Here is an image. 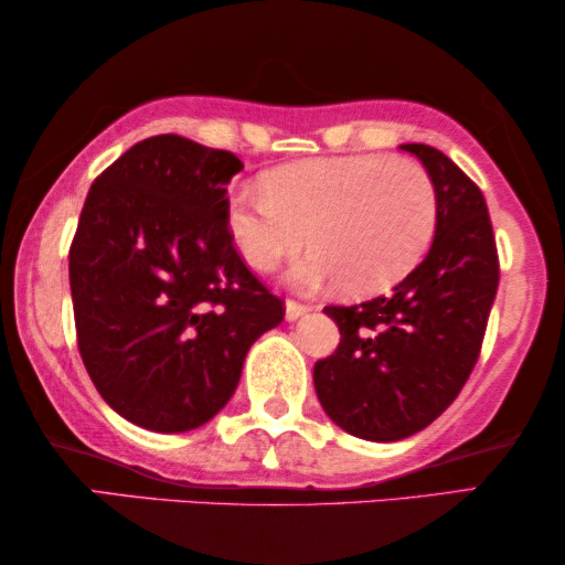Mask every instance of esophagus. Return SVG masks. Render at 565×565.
<instances>
[{"label": "esophagus", "instance_id": "1", "mask_svg": "<svg viewBox=\"0 0 565 565\" xmlns=\"http://www.w3.org/2000/svg\"><path fill=\"white\" fill-rule=\"evenodd\" d=\"M308 311H311V306L298 303V300H288V303H285V319L288 321H298L300 316H306Z\"/></svg>", "mask_w": 565, "mask_h": 565}]
</instances>
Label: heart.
Instances as JSON below:
<instances>
[{"mask_svg": "<svg viewBox=\"0 0 565 565\" xmlns=\"http://www.w3.org/2000/svg\"><path fill=\"white\" fill-rule=\"evenodd\" d=\"M437 215V188L419 161L354 153L267 169L259 198H236L226 226L238 257L257 273L275 269L306 242L311 254L292 267V282H337L344 296L370 298L419 267Z\"/></svg>", "mask_w": 565, "mask_h": 565, "instance_id": "heart-1", "label": "heart"}]
</instances>
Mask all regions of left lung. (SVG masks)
Segmentation results:
<instances>
[{"instance_id": "8db88e82", "label": "left lung", "mask_w": 565, "mask_h": 565, "mask_svg": "<svg viewBox=\"0 0 565 565\" xmlns=\"http://www.w3.org/2000/svg\"><path fill=\"white\" fill-rule=\"evenodd\" d=\"M437 188V231L406 280L360 306H327L339 347L313 365L329 419L370 443L429 427L473 370L499 288V257L483 192L427 143H404Z\"/></svg>"}]
</instances>
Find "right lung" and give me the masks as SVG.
<instances>
[{"mask_svg":"<svg viewBox=\"0 0 565 565\" xmlns=\"http://www.w3.org/2000/svg\"><path fill=\"white\" fill-rule=\"evenodd\" d=\"M242 169L231 151L151 136L84 200L68 249L76 342L99 396L143 429L211 422L285 316L231 244L226 184Z\"/></svg>","mask_w":565,"mask_h":565,"instance_id":"right-lung-1","label":"right lung"}]
</instances>
